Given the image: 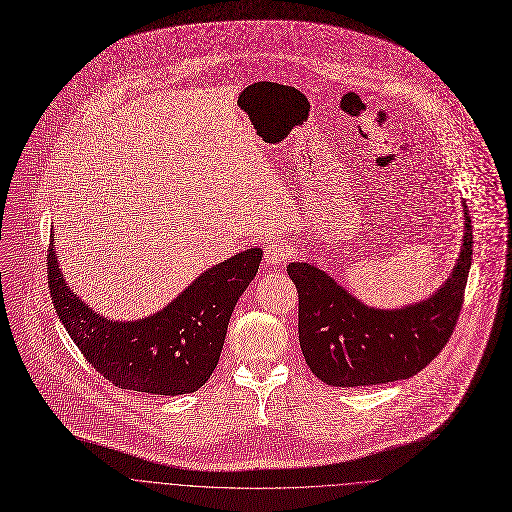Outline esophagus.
<instances>
[{
    "instance_id": "obj_1",
    "label": "esophagus",
    "mask_w": 512,
    "mask_h": 512,
    "mask_svg": "<svg viewBox=\"0 0 512 512\" xmlns=\"http://www.w3.org/2000/svg\"><path fill=\"white\" fill-rule=\"evenodd\" d=\"M294 256V248L288 240H270L264 248V260L266 264H282L286 258H292Z\"/></svg>"
}]
</instances>
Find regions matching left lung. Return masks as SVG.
Listing matches in <instances>:
<instances>
[{
	"mask_svg": "<svg viewBox=\"0 0 512 512\" xmlns=\"http://www.w3.org/2000/svg\"><path fill=\"white\" fill-rule=\"evenodd\" d=\"M472 220L450 278L426 300L373 309L311 262H290L298 292V341L306 365L335 387L379 385L422 371L446 347L458 323L472 264Z\"/></svg>",
	"mask_w": 512,
	"mask_h": 512,
	"instance_id": "8db88e82",
	"label": "left lung"
}]
</instances>
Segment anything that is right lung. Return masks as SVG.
Segmentation results:
<instances>
[{
  "label": "right lung",
  "instance_id": "obj_1",
  "mask_svg": "<svg viewBox=\"0 0 512 512\" xmlns=\"http://www.w3.org/2000/svg\"><path fill=\"white\" fill-rule=\"evenodd\" d=\"M260 260V248L244 250L201 272L163 311L127 323L100 317L66 286L54 240L46 264L54 309L102 377L121 389L181 395L197 391L214 373L234 306Z\"/></svg>",
  "mask_w": 512,
  "mask_h": 512
}]
</instances>
